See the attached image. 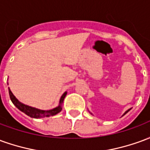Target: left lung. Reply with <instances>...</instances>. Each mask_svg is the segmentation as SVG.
<instances>
[{"mask_svg": "<svg viewBox=\"0 0 150 150\" xmlns=\"http://www.w3.org/2000/svg\"><path fill=\"white\" fill-rule=\"evenodd\" d=\"M129 110H128V111H127V112H125V114H126V113L128 112H129Z\"/></svg>", "mask_w": 150, "mask_h": 150, "instance_id": "1", "label": "left lung"}]
</instances>
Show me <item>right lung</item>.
<instances>
[{
  "instance_id": "1",
  "label": "right lung",
  "mask_w": 150,
  "mask_h": 150,
  "mask_svg": "<svg viewBox=\"0 0 150 150\" xmlns=\"http://www.w3.org/2000/svg\"><path fill=\"white\" fill-rule=\"evenodd\" d=\"M8 93H9L10 100L13 102V104H14L15 106L18 108L19 110L21 111L22 112H24L25 114H26L27 116L32 117V118H37V119H38V118H42V117H48V116H54L56 114H58L59 112H61V110H62V102H63L64 98H65L66 95H67V92H65L61 96V99H60V101H59V105L58 107L54 108V109H51V110L43 111L21 104V102H19L16 99V97L13 96V94L12 93V91H10V89H8Z\"/></svg>"
}]
</instances>
